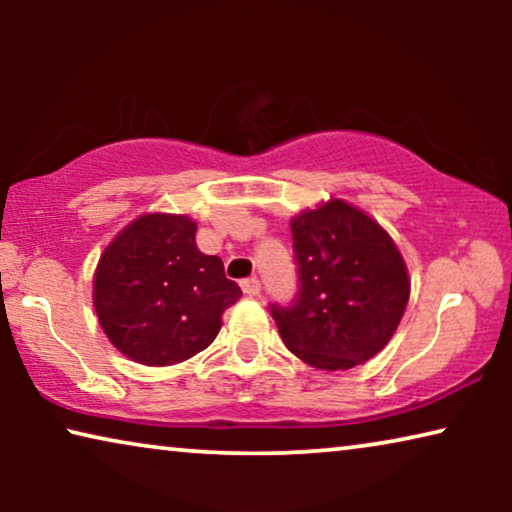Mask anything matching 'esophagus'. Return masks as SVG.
I'll list each match as a JSON object with an SVG mask.
<instances>
[{"label":"esophagus","mask_w":512,"mask_h":512,"mask_svg":"<svg viewBox=\"0 0 512 512\" xmlns=\"http://www.w3.org/2000/svg\"><path fill=\"white\" fill-rule=\"evenodd\" d=\"M240 286H242V291L247 293V296H258V293H261V282H258L256 277H247V279H242L240 282Z\"/></svg>","instance_id":"obj_1"}]
</instances>
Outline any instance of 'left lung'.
Here are the masks:
<instances>
[{
	"label": "left lung",
	"instance_id": "left-lung-1",
	"mask_svg": "<svg viewBox=\"0 0 512 512\" xmlns=\"http://www.w3.org/2000/svg\"><path fill=\"white\" fill-rule=\"evenodd\" d=\"M298 293L270 305L284 345L319 370H349L384 349L410 298L401 251L387 230L328 200L291 219Z\"/></svg>",
	"mask_w": 512,
	"mask_h": 512
}]
</instances>
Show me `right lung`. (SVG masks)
<instances>
[{
	"mask_svg": "<svg viewBox=\"0 0 512 512\" xmlns=\"http://www.w3.org/2000/svg\"><path fill=\"white\" fill-rule=\"evenodd\" d=\"M184 214H144L104 249L93 303L118 352L144 366H172L212 345L221 314L242 291L219 256L195 244Z\"/></svg>",
	"mask_w": 512,
	"mask_h": 512,
	"instance_id": "right-lung-1",
	"label": "right lung"
}]
</instances>
